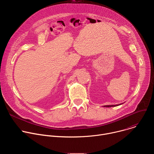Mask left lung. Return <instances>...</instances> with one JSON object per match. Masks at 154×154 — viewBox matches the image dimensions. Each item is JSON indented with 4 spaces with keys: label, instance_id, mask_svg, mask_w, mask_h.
Segmentation results:
<instances>
[{
    "label": "left lung",
    "instance_id": "left-lung-1",
    "mask_svg": "<svg viewBox=\"0 0 154 154\" xmlns=\"http://www.w3.org/2000/svg\"><path fill=\"white\" fill-rule=\"evenodd\" d=\"M119 105H121V104H119ZM118 105H105L104 106H105V107H111V106H116Z\"/></svg>",
    "mask_w": 154,
    "mask_h": 154
}]
</instances>
